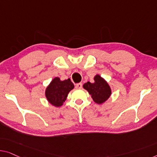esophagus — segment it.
I'll return each instance as SVG.
<instances>
[{
  "instance_id": "esophagus-1",
  "label": "esophagus",
  "mask_w": 157,
  "mask_h": 157,
  "mask_svg": "<svg viewBox=\"0 0 157 157\" xmlns=\"http://www.w3.org/2000/svg\"><path fill=\"white\" fill-rule=\"evenodd\" d=\"M75 87L77 89H82V83L77 84V85H75Z\"/></svg>"
}]
</instances>
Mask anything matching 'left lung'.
Returning <instances> with one entry per match:
<instances>
[{"label": "left lung", "mask_w": 157, "mask_h": 157, "mask_svg": "<svg viewBox=\"0 0 157 157\" xmlns=\"http://www.w3.org/2000/svg\"><path fill=\"white\" fill-rule=\"evenodd\" d=\"M92 83L87 82L84 84L83 88L86 90L92 97L93 101L97 104H102L109 99L111 95V86L106 79L97 74L94 78Z\"/></svg>", "instance_id": "obj_1"}]
</instances>
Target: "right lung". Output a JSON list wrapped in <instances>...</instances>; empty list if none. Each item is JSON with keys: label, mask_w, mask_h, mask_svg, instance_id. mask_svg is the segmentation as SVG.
<instances>
[{"label": "right lung", "mask_w": 157, "mask_h": 157, "mask_svg": "<svg viewBox=\"0 0 157 157\" xmlns=\"http://www.w3.org/2000/svg\"><path fill=\"white\" fill-rule=\"evenodd\" d=\"M73 89L74 85L71 79L60 80V78L56 77L46 88L45 97L49 104L60 107L63 106L67 99V94Z\"/></svg>", "instance_id": "right-lung-1"}]
</instances>
